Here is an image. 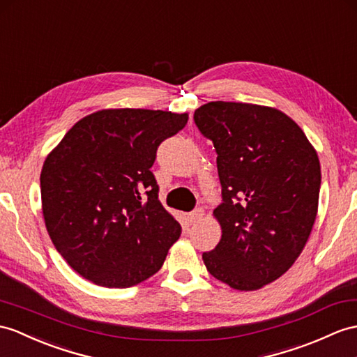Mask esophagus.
Instances as JSON below:
<instances>
[{
    "label": "esophagus",
    "mask_w": 357,
    "mask_h": 357,
    "mask_svg": "<svg viewBox=\"0 0 357 357\" xmlns=\"http://www.w3.org/2000/svg\"><path fill=\"white\" fill-rule=\"evenodd\" d=\"M203 218H204V211H203V208H197V211H194L192 213L189 215V221L192 222V224L202 221Z\"/></svg>",
    "instance_id": "esophagus-1"
}]
</instances>
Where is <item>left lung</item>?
<instances>
[{"label":"left lung","mask_w":357,"mask_h":357,"mask_svg":"<svg viewBox=\"0 0 357 357\" xmlns=\"http://www.w3.org/2000/svg\"><path fill=\"white\" fill-rule=\"evenodd\" d=\"M194 121L216 150L221 241L203 253L207 271L238 291L283 275L306 245L318 213L321 167L314 145L279 109L211 101Z\"/></svg>","instance_id":"left-lung-1"}]
</instances>
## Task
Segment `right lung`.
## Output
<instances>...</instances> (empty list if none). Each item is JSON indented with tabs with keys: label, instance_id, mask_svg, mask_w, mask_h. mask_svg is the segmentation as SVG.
Masks as SVG:
<instances>
[{
	"label": "right lung",
	"instance_id": "1",
	"mask_svg": "<svg viewBox=\"0 0 357 357\" xmlns=\"http://www.w3.org/2000/svg\"><path fill=\"white\" fill-rule=\"evenodd\" d=\"M188 113L102 109L82 118L43 162L42 213L75 273L130 288L159 271L181 227L159 202L150 168Z\"/></svg>",
	"mask_w": 357,
	"mask_h": 357
}]
</instances>
